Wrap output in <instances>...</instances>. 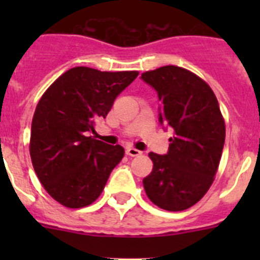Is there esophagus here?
Returning <instances> with one entry per match:
<instances>
[{
	"label": "esophagus",
	"instance_id": "obj_1",
	"mask_svg": "<svg viewBox=\"0 0 260 260\" xmlns=\"http://www.w3.org/2000/svg\"><path fill=\"white\" fill-rule=\"evenodd\" d=\"M126 155L132 156V157H135V156L142 155V152L139 150H135V148H133V147H128V148H126Z\"/></svg>",
	"mask_w": 260,
	"mask_h": 260
}]
</instances>
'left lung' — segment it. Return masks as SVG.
<instances>
[{
  "mask_svg": "<svg viewBox=\"0 0 260 260\" xmlns=\"http://www.w3.org/2000/svg\"><path fill=\"white\" fill-rule=\"evenodd\" d=\"M157 92L158 122L173 130L165 155L143 180L147 197L167 211H183L203 198L213 182L225 142V123L215 93L204 80L178 66L142 74Z\"/></svg>",
  "mask_w": 260,
  "mask_h": 260,
  "instance_id": "8db88e82",
  "label": "left lung"
}]
</instances>
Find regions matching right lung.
<instances>
[{
	"label": "right lung",
	"instance_id": "1",
	"mask_svg": "<svg viewBox=\"0 0 260 260\" xmlns=\"http://www.w3.org/2000/svg\"><path fill=\"white\" fill-rule=\"evenodd\" d=\"M138 71H100L78 66L45 91L32 118L29 153L48 194L69 208L86 207L104 190L123 147L89 137Z\"/></svg>",
	"mask_w": 260,
	"mask_h": 260
}]
</instances>
